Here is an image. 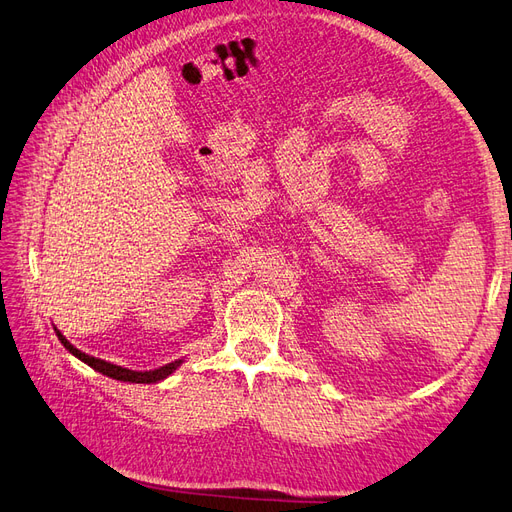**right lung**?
Instances as JSON below:
<instances>
[{
    "mask_svg": "<svg viewBox=\"0 0 512 512\" xmlns=\"http://www.w3.org/2000/svg\"><path fill=\"white\" fill-rule=\"evenodd\" d=\"M56 335H58V339L62 342V346L67 348V350L71 352V355H75L80 361L88 363L93 370H97V372H101V374H106V376H110V378H116V381H123V383H157V381H164V378H166L168 374H173V372L179 368V365H181V361H173V363H168V365H162V368H157V370L134 372V370L121 368V365H114V363H108V361H103V359L90 357V355H86V352L77 350L75 346H71V344L67 342V337H64L58 329H56Z\"/></svg>",
    "mask_w": 512,
    "mask_h": 512,
    "instance_id": "add662e5",
    "label": "right lung"
}]
</instances>
